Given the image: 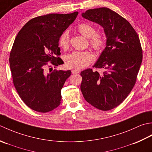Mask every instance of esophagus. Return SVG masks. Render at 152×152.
I'll list each match as a JSON object with an SVG mask.
<instances>
[{"instance_id":"esophagus-1","label":"esophagus","mask_w":152,"mask_h":152,"mask_svg":"<svg viewBox=\"0 0 152 152\" xmlns=\"http://www.w3.org/2000/svg\"><path fill=\"white\" fill-rule=\"evenodd\" d=\"M72 72L73 74H78V73H79V71H78V70H75V69H72Z\"/></svg>"}]
</instances>
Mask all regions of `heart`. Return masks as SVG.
<instances>
[{"label":"heart","mask_w":152,"mask_h":152,"mask_svg":"<svg viewBox=\"0 0 152 152\" xmlns=\"http://www.w3.org/2000/svg\"><path fill=\"white\" fill-rule=\"evenodd\" d=\"M76 29L86 38H88L91 47L95 51L103 50L106 44V38L104 34L96 33L95 27L88 23H81L77 25ZM69 35L67 31L61 33L58 39V45L64 50H67L69 46ZM65 63L67 68L73 69H81L91 64L94 60L93 55L88 51H75L65 57Z\"/></svg>","instance_id":"b5f03b06"}]
</instances>
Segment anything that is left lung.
Segmentation results:
<instances>
[{
	"label": "left lung",
	"instance_id": "1",
	"mask_svg": "<svg viewBox=\"0 0 152 152\" xmlns=\"http://www.w3.org/2000/svg\"><path fill=\"white\" fill-rule=\"evenodd\" d=\"M82 16L103 27L107 42L93 66L106 72L100 74L89 68L80 72V90L92 106L112 110L125 100L137 81L142 61L140 39L131 23L110 8L90 9Z\"/></svg>",
	"mask_w": 152,
	"mask_h": 152
}]
</instances>
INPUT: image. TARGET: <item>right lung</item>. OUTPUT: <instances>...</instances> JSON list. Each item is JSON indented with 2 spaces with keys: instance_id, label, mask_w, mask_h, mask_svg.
Returning a JSON list of instances; mask_svg holds the SVG:
<instances>
[{
  "instance_id": "add662e5",
  "label": "right lung",
  "mask_w": 152,
  "mask_h": 152,
  "mask_svg": "<svg viewBox=\"0 0 152 152\" xmlns=\"http://www.w3.org/2000/svg\"><path fill=\"white\" fill-rule=\"evenodd\" d=\"M78 14L34 18L15 37L9 58L14 85L21 100L34 111L46 113L60 104L61 90L72 72L55 69L48 73L47 68L64 63L59 57V37Z\"/></svg>"
}]
</instances>
